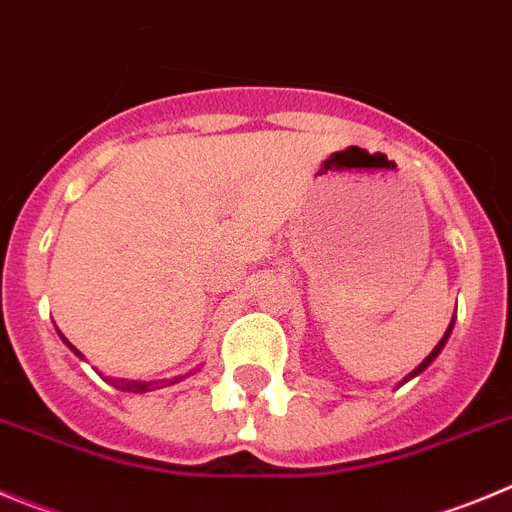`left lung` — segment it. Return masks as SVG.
Segmentation results:
<instances>
[{
    "mask_svg": "<svg viewBox=\"0 0 512 512\" xmlns=\"http://www.w3.org/2000/svg\"><path fill=\"white\" fill-rule=\"evenodd\" d=\"M451 329H454V321H451V324H449V329H446V334H444V336H441V342H439V344H436V347H434V352L428 354V357H426V359H423L421 365H418V367H416V370H413V372H411V375L405 377V380H411V377H416V375H418V372H423V370H426V367H428V365H431V362H434V359H436V357H439V352H441V349H444L446 339H449Z\"/></svg>",
    "mask_w": 512,
    "mask_h": 512,
    "instance_id": "1",
    "label": "left lung"
}]
</instances>
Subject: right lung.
I'll return each instance as SVG.
<instances>
[{"label": "right lung", "mask_w": 512, "mask_h": 512, "mask_svg": "<svg viewBox=\"0 0 512 512\" xmlns=\"http://www.w3.org/2000/svg\"><path fill=\"white\" fill-rule=\"evenodd\" d=\"M66 344H68V347L73 349V352L81 354V352H78L76 347H73L71 342H66ZM112 382H114V385H117L119 390H127V393H147V390L153 388V382H124V380H122V382H119V380H112Z\"/></svg>", "instance_id": "add662e5"}]
</instances>
